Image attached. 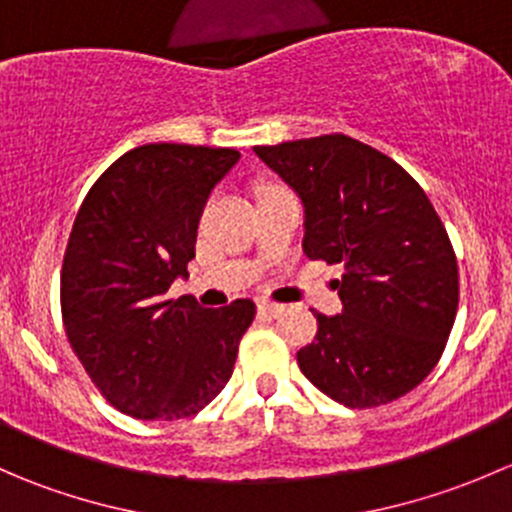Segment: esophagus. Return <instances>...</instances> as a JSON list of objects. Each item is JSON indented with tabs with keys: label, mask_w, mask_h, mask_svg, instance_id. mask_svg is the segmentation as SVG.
<instances>
[{
	"label": "esophagus",
	"mask_w": 512,
	"mask_h": 512,
	"mask_svg": "<svg viewBox=\"0 0 512 512\" xmlns=\"http://www.w3.org/2000/svg\"><path fill=\"white\" fill-rule=\"evenodd\" d=\"M257 309H260L262 314H267V317H280V314L285 312V304H277L272 302V299H260V302H257Z\"/></svg>",
	"instance_id": "34e87169"
}]
</instances>
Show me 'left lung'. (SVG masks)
<instances>
[{"mask_svg": "<svg viewBox=\"0 0 512 512\" xmlns=\"http://www.w3.org/2000/svg\"><path fill=\"white\" fill-rule=\"evenodd\" d=\"M255 153L302 200L304 255L344 265L342 314L317 312L299 369L349 409L401 399L438 364L458 309L456 252L431 200L396 160L344 133Z\"/></svg>", "mask_w": 512, "mask_h": 512, "instance_id": "left-lung-1", "label": "left lung"}]
</instances>
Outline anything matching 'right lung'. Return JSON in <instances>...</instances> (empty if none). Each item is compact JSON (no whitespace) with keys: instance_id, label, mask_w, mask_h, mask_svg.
Listing matches in <instances>:
<instances>
[{"instance_id":"add662e5","label":"right lung","mask_w":512,"mask_h":512,"mask_svg":"<svg viewBox=\"0 0 512 512\" xmlns=\"http://www.w3.org/2000/svg\"><path fill=\"white\" fill-rule=\"evenodd\" d=\"M235 148L148 143L123 153L81 203L64 267L66 339L103 399L143 421L195 416L235 369L252 299L205 309L168 299L188 277L205 203Z\"/></svg>"}]
</instances>
